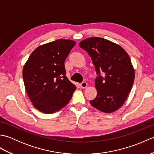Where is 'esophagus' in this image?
Instances as JSON below:
<instances>
[{"label":"esophagus","instance_id":"obj_1","mask_svg":"<svg viewBox=\"0 0 154 154\" xmlns=\"http://www.w3.org/2000/svg\"><path fill=\"white\" fill-rule=\"evenodd\" d=\"M87 82H85V81H83V83H81V85H80V86H81V88H83V89H85V88L87 87Z\"/></svg>","mask_w":154,"mask_h":154}]
</instances>
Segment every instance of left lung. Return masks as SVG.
<instances>
[{"label": "left lung", "mask_w": 154, "mask_h": 154, "mask_svg": "<svg viewBox=\"0 0 154 154\" xmlns=\"http://www.w3.org/2000/svg\"><path fill=\"white\" fill-rule=\"evenodd\" d=\"M79 46L89 54L99 75L94 83L97 95L90 104L105 113L117 110L125 103L134 81L128 54L119 44L99 37L87 38Z\"/></svg>", "instance_id": "8db88e82"}]
</instances>
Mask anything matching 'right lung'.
<instances>
[{
  "label": "right lung",
  "mask_w": 154,
  "mask_h": 154,
  "mask_svg": "<svg viewBox=\"0 0 154 154\" xmlns=\"http://www.w3.org/2000/svg\"><path fill=\"white\" fill-rule=\"evenodd\" d=\"M71 40L59 39L40 45L24 65L22 76L26 91L33 106L51 114L66 106L76 86L65 75L64 62L75 45Z\"/></svg>",
  "instance_id": "right-lung-1"
}]
</instances>
